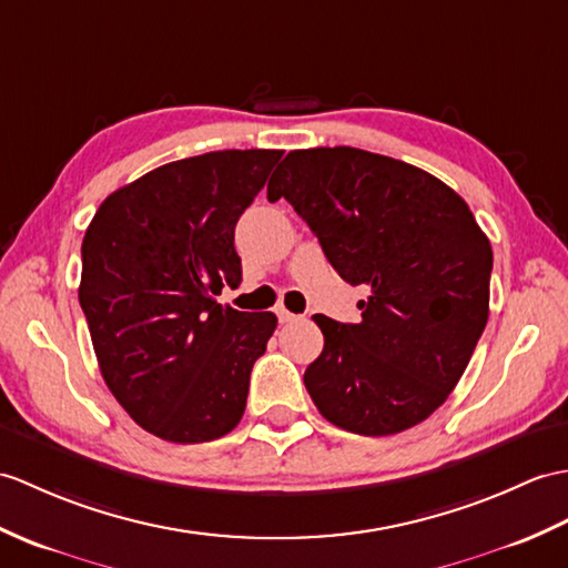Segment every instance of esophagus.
Returning <instances> with one entry per match:
<instances>
[{
    "instance_id": "1",
    "label": "esophagus",
    "mask_w": 568,
    "mask_h": 568,
    "mask_svg": "<svg viewBox=\"0 0 568 568\" xmlns=\"http://www.w3.org/2000/svg\"><path fill=\"white\" fill-rule=\"evenodd\" d=\"M275 314H278V320H281V324H287V322H295V320H297V314H293V312H287L285 307H278V310H275Z\"/></svg>"
}]
</instances>
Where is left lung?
Returning <instances> with one entry per match:
<instances>
[{
  "label": "left lung",
  "instance_id": "1",
  "mask_svg": "<svg viewBox=\"0 0 568 568\" xmlns=\"http://www.w3.org/2000/svg\"><path fill=\"white\" fill-rule=\"evenodd\" d=\"M273 176L268 201L285 197L341 278L371 290L358 324L314 314V406L375 438L426 420L489 320L494 254L469 205L428 171L355 148L295 150Z\"/></svg>",
  "mask_w": 568,
  "mask_h": 568
}]
</instances>
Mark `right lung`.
Segmentation results:
<instances>
[{
	"instance_id": "obj_1",
	"label": "right lung",
	"mask_w": 568,
	"mask_h": 568,
	"mask_svg": "<svg viewBox=\"0 0 568 568\" xmlns=\"http://www.w3.org/2000/svg\"><path fill=\"white\" fill-rule=\"evenodd\" d=\"M281 150L169 162L111 193L82 242L79 305L103 382L130 418L169 443L227 435L275 332L273 312L220 305L242 283L234 227Z\"/></svg>"
}]
</instances>
